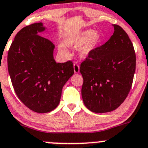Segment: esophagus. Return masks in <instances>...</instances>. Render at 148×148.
I'll list each match as a JSON object with an SVG mask.
<instances>
[{
  "label": "esophagus",
  "instance_id": "obj_1",
  "mask_svg": "<svg viewBox=\"0 0 148 148\" xmlns=\"http://www.w3.org/2000/svg\"><path fill=\"white\" fill-rule=\"evenodd\" d=\"M74 71L75 74H77V73L79 72V66L77 63L74 64Z\"/></svg>",
  "mask_w": 148,
  "mask_h": 148
}]
</instances>
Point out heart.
<instances>
[{
	"mask_svg": "<svg viewBox=\"0 0 148 148\" xmlns=\"http://www.w3.org/2000/svg\"><path fill=\"white\" fill-rule=\"evenodd\" d=\"M99 34L93 29H88L78 34H72L65 39L66 45L69 47L77 48L82 46L79 49V54L82 58H86L92 53L100 41ZM59 53L62 56L67 57L69 52L64 46H59Z\"/></svg>",
	"mask_w": 148,
	"mask_h": 148,
	"instance_id": "b5f03b06",
	"label": "heart"
}]
</instances>
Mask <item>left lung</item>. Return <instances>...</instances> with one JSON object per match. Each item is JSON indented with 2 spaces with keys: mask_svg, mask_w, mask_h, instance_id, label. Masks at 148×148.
<instances>
[{
  "mask_svg": "<svg viewBox=\"0 0 148 148\" xmlns=\"http://www.w3.org/2000/svg\"><path fill=\"white\" fill-rule=\"evenodd\" d=\"M113 26L110 39L95 48L80 65L83 102L93 112H108L120 107L133 82L136 66L133 45L123 28Z\"/></svg>",
  "mask_w": 148,
  "mask_h": 148,
  "instance_id": "left-lung-1",
  "label": "left lung"
}]
</instances>
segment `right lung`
<instances>
[{"mask_svg": "<svg viewBox=\"0 0 148 148\" xmlns=\"http://www.w3.org/2000/svg\"><path fill=\"white\" fill-rule=\"evenodd\" d=\"M45 30L42 23L22 28L8 53V69L18 99L38 113L54 110L60 102L64 85L74 74L71 61L56 63L54 45L38 35Z\"/></svg>", "mask_w": 148, "mask_h": 148, "instance_id": "1", "label": "right lung"}]
</instances>
